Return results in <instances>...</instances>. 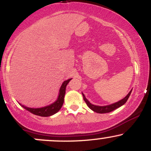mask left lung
Here are the masks:
<instances>
[{
	"label": "left lung",
	"instance_id": "left-lung-1",
	"mask_svg": "<svg viewBox=\"0 0 151 151\" xmlns=\"http://www.w3.org/2000/svg\"><path fill=\"white\" fill-rule=\"evenodd\" d=\"M131 91H132V89H131V91H130V92L128 93L127 96H126L125 98L123 99H121V101H118L115 104H111L109 106H95V105L91 104L90 103V102L88 101L87 99H86L85 96H84L83 93H82V95H83V97H84V101L86 102V105H87L88 106H89V108L91 109V110L93 111L96 112V113H99V114H105V113H109V112L115 110V109H116L117 108H119V107H120L122 105H124V104L127 101L128 99L129 98Z\"/></svg>",
	"mask_w": 151,
	"mask_h": 151
}]
</instances>
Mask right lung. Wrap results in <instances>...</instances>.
Returning a JSON list of instances; mask_svg holds the SVG:
<instances>
[{"label": "right lung", "instance_id": "add662e5", "mask_svg": "<svg viewBox=\"0 0 151 151\" xmlns=\"http://www.w3.org/2000/svg\"><path fill=\"white\" fill-rule=\"evenodd\" d=\"M71 79H68V80L65 81L63 84H62L61 88L60 90V94L58 98V100L54 102L51 105L43 107V108L40 109H32V108H28L26 107L25 106H22L25 108L26 110L29 111L32 114H35V115L40 116H50L53 115V114H56L60 111V109L62 108V105L64 103V97L65 95V91H66V86H67V84L70 82Z\"/></svg>", "mask_w": 151, "mask_h": 151}]
</instances>
